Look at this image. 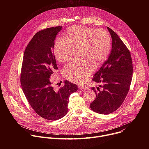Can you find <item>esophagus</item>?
<instances>
[{
  "instance_id": "obj_1",
  "label": "esophagus",
  "mask_w": 149,
  "mask_h": 149,
  "mask_svg": "<svg viewBox=\"0 0 149 149\" xmlns=\"http://www.w3.org/2000/svg\"><path fill=\"white\" fill-rule=\"evenodd\" d=\"M79 89L83 90H87L88 88V87L87 86H79Z\"/></svg>"
}]
</instances>
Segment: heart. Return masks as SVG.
Returning a JSON list of instances; mask_svg holds the SVG:
<instances>
[{"label": "heart", "instance_id": "obj_1", "mask_svg": "<svg viewBox=\"0 0 149 149\" xmlns=\"http://www.w3.org/2000/svg\"><path fill=\"white\" fill-rule=\"evenodd\" d=\"M111 46L109 32L103 29L73 26L66 31L65 38H58L54 52L60 62H67L72 58L74 49L79 48L81 59L68 63L63 70V75L74 83L86 81L107 56Z\"/></svg>", "mask_w": 149, "mask_h": 149}]
</instances>
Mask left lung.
<instances>
[{"mask_svg": "<svg viewBox=\"0 0 149 149\" xmlns=\"http://www.w3.org/2000/svg\"><path fill=\"white\" fill-rule=\"evenodd\" d=\"M107 29L112 38L111 51L92 79L102 85L100 88H91L96 98L90 104V108L101 114L112 113L120 107L129 91L133 77L130 51L115 32Z\"/></svg>", "mask_w": 149, "mask_h": 149, "instance_id": "1", "label": "left lung"}]
</instances>
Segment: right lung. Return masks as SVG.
<instances>
[{
  "mask_svg": "<svg viewBox=\"0 0 149 149\" xmlns=\"http://www.w3.org/2000/svg\"><path fill=\"white\" fill-rule=\"evenodd\" d=\"M61 26L38 32L26 47L20 72V84L33 110L49 120L61 118L68 112L70 95L78 90L76 84L66 80L55 90L50 78L58 70L53 49Z\"/></svg>",
  "mask_w": 149,
  "mask_h": 149,
  "instance_id": "1",
  "label": "right lung"
}]
</instances>
